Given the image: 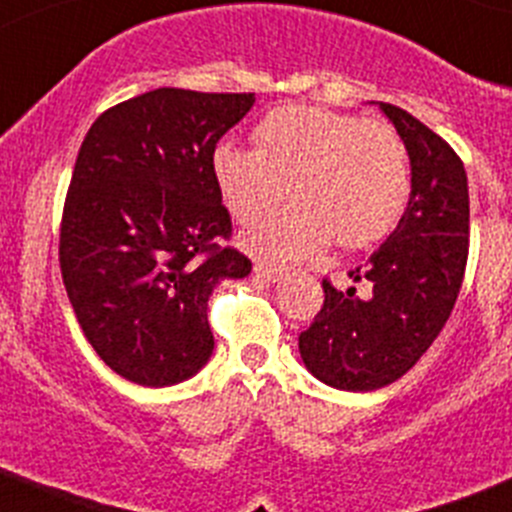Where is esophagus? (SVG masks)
Listing matches in <instances>:
<instances>
[{"label":"esophagus","mask_w":512,"mask_h":512,"mask_svg":"<svg viewBox=\"0 0 512 512\" xmlns=\"http://www.w3.org/2000/svg\"><path fill=\"white\" fill-rule=\"evenodd\" d=\"M253 276L259 281H279L281 279V269H276V266H269V264H256L253 266Z\"/></svg>","instance_id":"34e87169"}]
</instances>
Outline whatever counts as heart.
Here are the masks:
<instances>
[{
	"instance_id": "1",
	"label": "heart",
	"mask_w": 512,
	"mask_h": 512,
	"mask_svg": "<svg viewBox=\"0 0 512 512\" xmlns=\"http://www.w3.org/2000/svg\"><path fill=\"white\" fill-rule=\"evenodd\" d=\"M256 150L221 143L213 178L241 226L264 221L243 248L271 264L309 259L337 238L362 248L389 233L410 198V155L384 120L314 105L276 107L253 130Z\"/></svg>"
}]
</instances>
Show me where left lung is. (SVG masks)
I'll return each mask as SVG.
<instances>
[{"label":"left lung","instance_id":"obj_1","mask_svg":"<svg viewBox=\"0 0 512 512\" xmlns=\"http://www.w3.org/2000/svg\"><path fill=\"white\" fill-rule=\"evenodd\" d=\"M379 107L407 145L410 203L367 264L349 271V279L369 281V296L324 279V306L299 334L306 369L347 392L387 387L430 349L460 294L470 241L462 160L407 110Z\"/></svg>","mask_w":512,"mask_h":512}]
</instances>
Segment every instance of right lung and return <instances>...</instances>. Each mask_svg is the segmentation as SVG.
Masks as SVG:
<instances>
[{"instance_id":"right-lung-1","label":"right lung","mask_w":512,"mask_h":512,"mask_svg":"<svg viewBox=\"0 0 512 512\" xmlns=\"http://www.w3.org/2000/svg\"><path fill=\"white\" fill-rule=\"evenodd\" d=\"M253 92L158 87L87 130L60 226V269L82 334L143 387L191 379L213 352L208 296L251 261L221 238L231 216L213 178L216 143Z\"/></svg>"}]
</instances>
